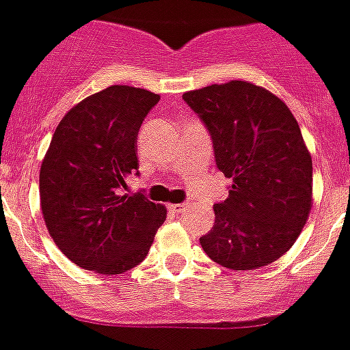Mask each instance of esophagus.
<instances>
[{"mask_svg": "<svg viewBox=\"0 0 350 350\" xmlns=\"http://www.w3.org/2000/svg\"><path fill=\"white\" fill-rule=\"evenodd\" d=\"M186 207H188V204H171L169 205V208H171L172 212H176V214H179V212H185Z\"/></svg>", "mask_w": 350, "mask_h": 350, "instance_id": "obj_1", "label": "esophagus"}]
</instances>
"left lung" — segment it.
Here are the masks:
<instances>
[{"label": "left lung", "instance_id": "8db88e82", "mask_svg": "<svg viewBox=\"0 0 350 350\" xmlns=\"http://www.w3.org/2000/svg\"><path fill=\"white\" fill-rule=\"evenodd\" d=\"M183 100L207 126L219 171L233 179L202 249L228 269L269 266L295 243L312 205V159L295 117L249 81L186 91Z\"/></svg>", "mask_w": 350, "mask_h": 350}]
</instances>
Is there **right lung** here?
Returning a JSON list of instances; mask_svg holds the SVG:
<instances>
[{"label": "right lung", "mask_w": 350, "mask_h": 350, "mask_svg": "<svg viewBox=\"0 0 350 350\" xmlns=\"http://www.w3.org/2000/svg\"><path fill=\"white\" fill-rule=\"evenodd\" d=\"M159 100L142 88L109 86L72 107L55 129L39 172L41 211L58 249L83 269L126 273L164 224V205L122 193L138 171V131Z\"/></svg>", "instance_id": "right-lung-1"}]
</instances>
